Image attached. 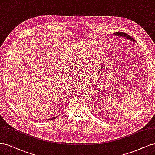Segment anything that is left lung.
I'll return each instance as SVG.
<instances>
[{"label": "left lung", "mask_w": 155, "mask_h": 155, "mask_svg": "<svg viewBox=\"0 0 155 155\" xmlns=\"http://www.w3.org/2000/svg\"><path fill=\"white\" fill-rule=\"evenodd\" d=\"M114 34L115 35H117V36H123V37H126L127 39L131 40V41H135V39L131 38V36H130L128 34H126L125 32H116L114 33Z\"/></svg>", "instance_id": "1"}]
</instances>
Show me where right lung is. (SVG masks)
<instances>
[{
    "mask_svg": "<svg viewBox=\"0 0 155 155\" xmlns=\"http://www.w3.org/2000/svg\"><path fill=\"white\" fill-rule=\"evenodd\" d=\"M57 117V116H56V117H53V118H51V119H50V120H51V119H55Z\"/></svg>",
    "mask_w": 155,
    "mask_h": 155,
    "instance_id": "add662e5",
    "label": "right lung"
}]
</instances>
